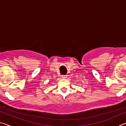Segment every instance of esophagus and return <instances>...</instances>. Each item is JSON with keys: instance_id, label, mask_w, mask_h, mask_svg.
Masks as SVG:
<instances>
[{"instance_id": "34e87169", "label": "esophagus", "mask_w": 126, "mask_h": 126, "mask_svg": "<svg viewBox=\"0 0 126 126\" xmlns=\"http://www.w3.org/2000/svg\"><path fill=\"white\" fill-rule=\"evenodd\" d=\"M62 78H67V76L63 75V76H62Z\"/></svg>"}]
</instances>
